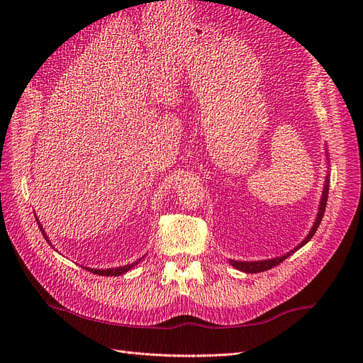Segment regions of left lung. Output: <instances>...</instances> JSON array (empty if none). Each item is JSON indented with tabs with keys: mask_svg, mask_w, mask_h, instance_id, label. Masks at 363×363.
<instances>
[{
	"mask_svg": "<svg viewBox=\"0 0 363 363\" xmlns=\"http://www.w3.org/2000/svg\"><path fill=\"white\" fill-rule=\"evenodd\" d=\"M328 183H330V177H325V184H324V191H323V195H321V201H320V208H318V215H316V219H315V224L312 227V230L309 232V235L306 236V239L303 240V242L295 247L294 250H291L289 252H286V255L281 256V257H276V259H268V260H257V262H238V260H230V263H232V267H235L236 269L239 271H244V272H250V274H256V272H262V271H267V269H271L272 267H277L280 265V263L288 259L292 252H295L298 248H301L303 245H306L309 240L313 238V235L316 233L318 227H320L321 221H323V216H324V212H325V206H327V196H328Z\"/></svg>",
	"mask_w": 363,
	"mask_h": 363,
	"instance_id": "8db88e82",
	"label": "left lung"
}]
</instances>
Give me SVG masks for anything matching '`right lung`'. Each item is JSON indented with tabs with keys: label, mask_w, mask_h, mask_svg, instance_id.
<instances>
[{
	"label": "right lung",
	"mask_w": 363,
	"mask_h": 363,
	"mask_svg": "<svg viewBox=\"0 0 363 363\" xmlns=\"http://www.w3.org/2000/svg\"><path fill=\"white\" fill-rule=\"evenodd\" d=\"M36 221H38V218H36ZM38 225H39V228H40V232H42V235H43V238H45L47 240H48V238H47V235H45V230L42 228V225H40V223L38 221ZM50 242V240H48ZM51 244V242H50ZM142 259H139V260H136V262H133V263H130V265H124V267H118V268H108V269H94V268H87L89 269L91 272H94V274H96V276H107V277H115V276H121V274H124V272H127V271H130L131 268H133L135 265H138V263L140 262Z\"/></svg>",
	"instance_id": "add662e5"
}]
</instances>
